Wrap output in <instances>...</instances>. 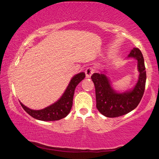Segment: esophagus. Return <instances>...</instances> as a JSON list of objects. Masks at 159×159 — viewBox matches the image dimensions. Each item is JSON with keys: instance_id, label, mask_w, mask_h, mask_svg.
<instances>
[{"instance_id": "34e87169", "label": "esophagus", "mask_w": 159, "mask_h": 159, "mask_svg": "<svg viewBox=\"0 0 159 159\" xmlns=\"http://www.w3.org/2000/svg\"><path fill=\"white\" fill-rule=\"evenodd\" d=\"M94 72V69L93 68H87L85 70V74L87 78H89Z\"/></svg>"}]
</instances>
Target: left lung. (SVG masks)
<instances>
[{"label": "left lung", "instance_id": "1", "mask_svg": "<svg viewBox=\"0 0 159 159\" xmlns=\"http://www.w3.org/2000/svg\"><path fill=\"white\" fill-rule=\"evenodd\" d=\"M129 58L138 61L139 72L137 83L130 89L121 92L116 91L105 70L95 72L91 77L95 85L96 108L107 117H117L131 112L143 96L147 76L143 54L140 49L134 47L128 55Z\"/></svg>", "mask_w": 159, "mask_h": 159}]
</instances>
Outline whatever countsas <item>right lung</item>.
<instances>
[{"mask_svg":"<svg viewBox=\"0 0 159 159\" xmlns=\"http://www.w3.org/2000/svg\"><path fill=\"white\" fill-rule=\"evenodd\" d=\"M85 73L84 72L76 74L72 77L68 87L61 98L54 103L49 105L42 110H32L21 103L20 104L23 109L30 116L38 120L49 121H57L63 119L68 115L72 106V101L75 88L79 83L84 79Z\"/></svg>","mask_w":159,"mask_h":159,"instance_id":"add662e5","label":"right lung"}]
</instances>
